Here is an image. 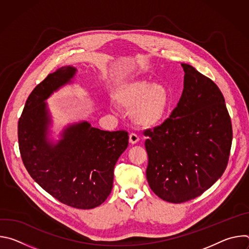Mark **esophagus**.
<instances>
[{
    "label": "esophagus",
    "instance_id": "obj_1",
    "mask_svg": "<svg viewBox=\"0 0 249 249\" xmlns=\"http://www.w3.org/2000/svg\"><path fill=\"white\" fill-rule=\"evenodd\" d=\"M139 136L137 135V134H134V133H131L130 135H129V142H130V144H132V145H135V144H137L138 142H139Z\"/></svg>",
    "mask_w": 249,
    "mask_h": 249
}]
</instances>
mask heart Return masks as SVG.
<instances>
[{"mask_svg": "<svg viewBox=\"0 0 249 249\" xmlns=\"http://www.w3.org/2000/svg\"><path fill=\"white\" fill-rule=\"evenodd\" d=\"M114 99L129 110L134 124L151 128L160 124L167 114L170 94L166 87L148 80H129L117 86Z\"/></svg>", "mask_w": 249, "mask_h": 249, "instance_id": "heart-1", "label": "heart"}]
</instances>
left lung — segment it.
I'll return each mask as SVG.
<instances>
[{
    "mask_svg": "<svg viewBox=\"0 0 249 249\" xmlns=\"http://www.w3.org/2000/svg\"><path fill=\"white\" fill-rule=\"evenodd\" d=\"M181 66L184 89L178 104L160 126L144 133L149 185L170 203L194 199L214 184L228 165L232 141L220 89L192 66Z\"/></svg>",
    "mask_w": 249,
    "mask_h": 249,
    "instance_id": "8db88e82",
    "label": "left lung"
}]
</instances>
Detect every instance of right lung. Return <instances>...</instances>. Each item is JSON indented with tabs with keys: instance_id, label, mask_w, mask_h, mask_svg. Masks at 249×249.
I'll return each instance as SVG.
<instances>
[{
	"instance_id": "add662e5",
	"label": "right lung",
	"mask_w": 249,
	"mask_h": 249,
	"mask_svg": "<svg viewBox=\"0 0 249 249\" xmlns=\"http://www.w3.org/2000/svg\"><path fill=\"white\" fill-rule=\"evenodd\" d=\"M76 73L75 67L65 66L35 87L18 120V136L23 164L34 181L61 203L86 210L109 196L114 166L129 136L80 121L66 126L58 141L49 138L52 118L45 100L72 83Z\"/></svg>"
}]
</instances>
